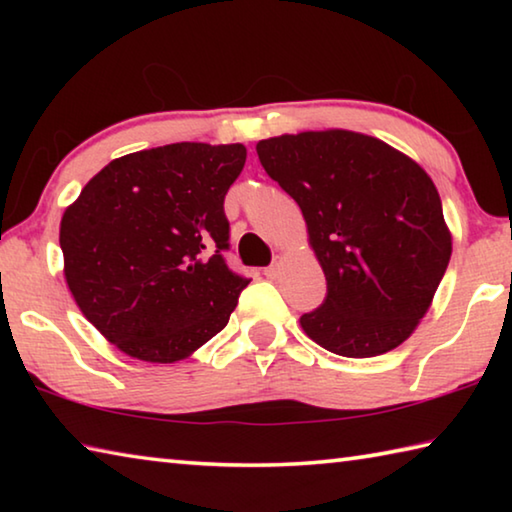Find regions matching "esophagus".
I'll return each instance as SVG.
<instances>
[{"mask_svg": "<svg viewBox=\"0 0 512 512\" xmlns=\"http://www.w3.org/2000/svg\"><path fill=\"white\" fill-rule=\"evenodd\" d=\"M280 268H282V259H280V257H277V259H275V262H273L271 266H268V268H264V275L268 277V280H275V277H277V275H280Z\"/></svg>", "mask_w": 512, "mask_h": 512, "instance_id": "obj_1", "label": "esophagus"}]
</instances>
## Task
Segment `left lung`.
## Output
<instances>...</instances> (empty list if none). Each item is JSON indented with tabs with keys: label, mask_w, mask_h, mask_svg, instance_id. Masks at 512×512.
Listing matches in <instances>:
<instances>
[{
	"label": "left lung",
	"mask_w": 512,
	"mask_h": 512,
	"mask_svg": "<svg viewBox=\"0 0 512 512\" xmlns=\"http://www.w3.org/2000/svg\"><path fill=\"white\" fill-rule=\"evenodd\" d=\"M257 155L300 205L327 280L323 305L300 316L309 339L352 359L409 339L452 257L443 203L420 164L352 131L271 137Z\"/></svg>",
	"instance_id": "left-lung-1"
}]
</instances>
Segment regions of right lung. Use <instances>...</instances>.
Here are the masks:
<instances>
[{
	"mask_svg": "<svg viewBox=\"0 0 512 512\" xmlns=\"http://www.w3.org/2000/svg\"><path fill=\"white\" fill-rule=\"evenodd\" d=\"M244 144L180 142L103 167L60 221L65 280L83 316L128 357L180 361L228 325L248 277L223 259V201Z\"/></svg>",
	"mask_w": 512,
	"mask_h": 512,
	"instance_id": "obj_1",
	"label": "right lung"
}]
</instances>
